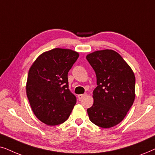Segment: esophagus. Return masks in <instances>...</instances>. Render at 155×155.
Wrapping results in <instances>:
<instances>
[{
    "instance_id": "esophagus-1",
    "label": "esophagus",
    "mask_w": 155,
    "mask_h": 155,
    "mask_svg": "<svg viewBox=\"0 0 155 155\" xmlns=\"http://www.w3.org/2000/svg\"><path fill=\"white\" fill-rule=\"evenodd\" d=\"M86 94H79V95H78V98H79V101H81L82 99H83V98L84 96H86Z\"/></svg>"
}]
</instances>
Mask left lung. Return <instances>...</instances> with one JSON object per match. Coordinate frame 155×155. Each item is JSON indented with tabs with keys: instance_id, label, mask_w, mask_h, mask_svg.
<instances>
[{
	"instance_id": "8db88e82",
	"label": "left lung",
	"mask_w": 155,
	"mask_h": 155,
	"mask_svg": "<svg viewBox=\"0 0 155 155\" xmlns=\"http://www.w3.org/2000/svg\"><path fill=\"white\" fill-rule=\"evenodd\" d=\"M86 59L95 71L97 87L93 92L94 104L87 109L90 120L109 128L121 122L135 98V76L118 53L112 49L96 51Z\"/></svg>"
}]
</instances>
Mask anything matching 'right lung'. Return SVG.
I'll return each instance as SVG.
<instances>
[{
	"label": "right lung",
	"mask_w": 155,
	"mask_h": 155,
	"mask_svg": "<svg viewBox=\"0 0 155 155\" xmlns=\"http://www.w3.org/2000/svg\"><path fill=\"white\" fill-rule=\"evenodd\" d=\"M79 56L71 49L55 48L40 54L29 70L27 96L33 113L45 124L65 122L75 106L68 72Z\"/></svg>",
	"instance_id": "right-lung-1"
}]
</instances>
